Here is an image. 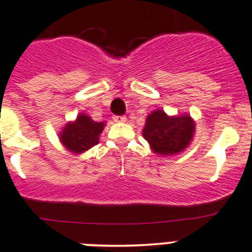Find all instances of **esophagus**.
<instances>
[{
    "label": "esophagus",
    "mask_w": 252,
    "mask_h": 252,
    "mask_svg": "<svg viewBox=\"0 0 252 252\" xmlns=\"http://www.w3.org/2000/svg\"><path fill=\"white\" fill-rule=\"evenodd\" d=\"M113 121L116 122V123H124V122L126 121V118L124 116H114Z\"/></svg>",
    "instance_id": "esophagus-1"
}]
</instances>
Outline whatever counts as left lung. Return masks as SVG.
I'll use <instances>...</instances> for the list:
<instances>
[{
  "label": "left lung",
  "mask_w": 252,
  "mask_h": 252,
  "mask_svg": "<svg viewBox=\"0 0 252 252\" xmlns=\"http://www.w3.org/2000/svg\"><path fill=\"white\" fill-rule=\"evenodd\" d=\"M194 131L196 123L189 114L168 116L162 109H155L146 117L143 136L154 153L172 156L191 145Z\"/></svg>",
  "instance_id": "1"
}]
</instances>
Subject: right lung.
<instances>
[{
	"label": "right lung",
	"mask_w": 252,
	"mask_h": 252,
	"mask_svg": "<svg viewBox=\"0 0 252 252\" xmlns=\"http://www.w3.org/2000/svg\"><path fill=\"white\" fill-rule=\"evenodd\" d=\"M106 122H94L86 113H80L75 121L67 122L59 131L61 145L72 154H84L98 144Z\"/></svg>",
	"instance_id": "add662e5"
}]
</instances>
